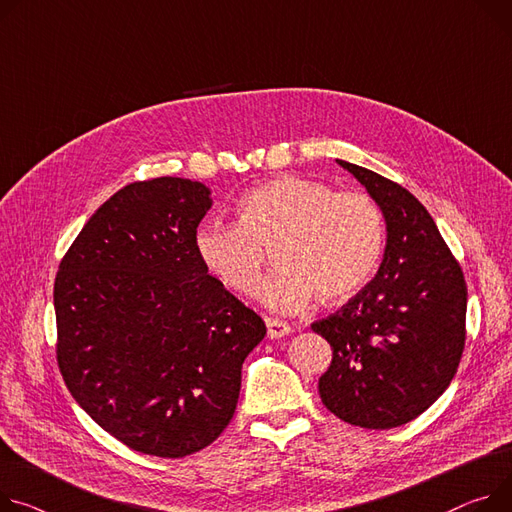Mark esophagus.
I'll list each match as a JSON object with an SVG mask.
<instances>
[{
	"label": "esophagus",
	"instance_id": "obj_1",
	"mask_svg": "<svg viewBox=\"0 0 512 512\" xmlns=\"http://www.w3.org/2000/svg\"><path fill=\"white\" fill-rule=\"evenodd\" d=\"M266 328H268V338H283L291 332V326L283 320H277V318H266Z\"/></svg>",
	"mask_w": 512,
	"mask_h": 512
}]
</instances>
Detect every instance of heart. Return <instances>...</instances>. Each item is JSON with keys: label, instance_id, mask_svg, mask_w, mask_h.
<instances>
[{"label": "heart", "instance_id": "heart-1", "mask_svg": "<svg viewBox=\"0 0 512 512\" xmlns=\"http://www.w3.org/2000/svg\"><path fill=\"white\" fill-rule=\"evenodd\" d=\"M385 223L363 192H334L324 182L281 176L250 188L238 221L196 227L194 250L229 291L250 293L264 248L277 262L260 281L258 299L277 311H299L313 295L336 303L359 293L379 264Z\"/></svg>", "mask_w": 512, "mask_h": 512}]
</instances>
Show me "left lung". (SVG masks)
<instances>
[{"label": "left lung", "mask_w": 512, "mask_h": 512, "mask_svg": "<svg viewBox=\"0 0 512 512\" xmlns=\"http://www.w3.org/2000/svg\"><path fill=\"white\" fill-rule=\"evenodd\" d=\"M379 205L387 242L375 279L311 330L332 346L320 398L340 420L393 428L437 402L465 346L467 287L441 233L404 186L338 160Z\"/></svg>", "instance_id": "1"}]
</instances>
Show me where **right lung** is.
Instances as JSON below:
<instances>
[{"label": "right lung", "instance_id": "add662e5", "mask_svg": "<svg viewBox=\"0 0 512 512\" xmlns=\"http://www.w3.org/2000/svg\"><path fill=\"white\" fill-rule=\"evenodd\" d=\"M211 190L133 182L90 217L55 279L57 363L75 402L114 439L186 457L231 422L258 313L209 274L194 233Z\"/></svg>", "mask_w": 512, "mask_h": 512}]
</instances>
